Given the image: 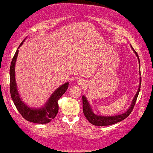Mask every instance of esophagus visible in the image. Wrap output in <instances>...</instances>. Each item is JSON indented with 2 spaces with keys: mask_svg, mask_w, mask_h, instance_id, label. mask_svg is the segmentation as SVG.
I'll use <instances>...</instances> for the list:
<instances>
[{
  "mask_svg": "<svg viewBox=\"0 0 153 153\" xmlns=\"http://www.w3.org/2000/svg\"><path fill=\"white\" fill-rule=\"evenodd\" d=\"M84 83H84L83 80H82V79H79V80L77 81V84H78V85H83Z\"/></svg>",
  "mask_w": 153,
  "mask_h": 153,
  "instance_id": "obj_1",
  "label": "esophagus"
}]
</instances>
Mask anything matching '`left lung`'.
<instances>
[{
  "mask_svg": "<svg viewBox=\"0 0 153 153\" xmlns=\"http://www.w3.org/2000/svg\"><path fill=\"white\" fill-rule=\"evenodd\" d=\"M132 49L133 50L134 52L136 54V56L138 58V61L139 63V65H140V61H139V56L136 52V51L134 50L131 46ZM140 67V66H139ZM141 78L140 77V83H139V89L137 90L135 96H134L133 100H132L131 105H130V108L126 110L124 113L115 115V116H110V117H106V116H100V115L95 114L92 111V109L91 108V106L88 103L87 99H86L85 96L82 97L83 99V114L85 115V118L88 119V121L90 123H91L92 125L97 126H109L112 124H114V123H118L119 121H123V119H125L126 117L129 116V114L131 113L132 110H133L134 106L135 105L137 97H138L139 92L140 91V88H141Z\"/></svg>",
  "mask_w": 153,
  "mask_h": 153,
  "instance_id": "1",
  "label": "left lung"
}]
</instances>
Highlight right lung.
I'll return each instance as SVG.
<instances>
[{
    "label": "right lung",
    "mask_w": 153,
    "mask_h": 153,
    "mask_svg": "<svg viewBox=\"0 0 153 153\" xmlns=\"http://www.w3.org/2000/svg\"><path fill=\"white\" fill-rule=\"evenodd\" d=\"M25 39L20 44L19 48L22 45ZM19 48L13 57L10 65V94L13 101L16 105L18 111L22 115L24 119L30 122L36 123H48L55 118L59 111L58 101L64 93L66 92L69 83H65L57 88L49 99L45 103V105L41 108H32L22 101L17 90V86L15 79V64H16Z\"/></svg>",
    "instance_id": "add662e5"
}]
</instances>
